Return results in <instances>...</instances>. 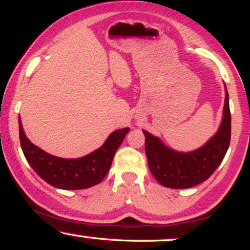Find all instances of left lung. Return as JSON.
<instances>
[{
	"instance_id": "obj_1",
	"label": "left lung",
	"mask_w": 250,
	"mask_h": 250,
	"mask_svg": "<svg viewBox=\"0 0 250 250\" xmlns=\"http://www.w3.org/2000/svg\"><path fill=\"white\" fill-rule=\"evenodd\" d=\"M226 89L222 120L216 134L202 147L189 153H181L167 147L159 137L143 130L148 167L157 182L163 187L186 189L205 182L216 170L230 143V109Z\"/></svg>"
}]
</instances>
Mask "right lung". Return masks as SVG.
<instances>
[{"label":"right lung","mask_w":250,"mask_h":250,"mask_svg":"<svg viewBox=\"0 0 250 250\" xmlns=\"http://www.w3.org/2000/svg\"><path fill=\"white\" fill-rule=\"evenodd\" d=\"M20 142L30 167L41 179L55 188L77 190L90 188L104 179L110 169L114 155L119 149L129 128L113 131L102 147L79 159H62L45 153L33 145L25 136L19 116Z\"/></svg>","instance_id":"right-lung-1"}]
</instances>
